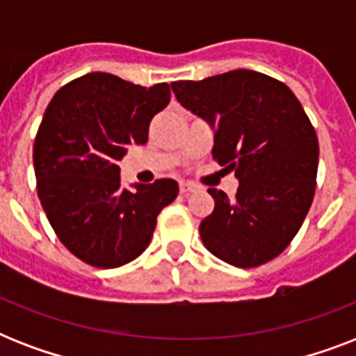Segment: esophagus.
I'll return each instance as SVG.
<instances>
[{"label": "esophagus", "mask_w": 356, "mask_h": 356, "mask_svg": "<svg viewBox=\"0 0 356 356\" xmlns=\"http://www.w3.org/2000/svg\"><path fill=\"white\" fill-rule=\"evenodd\" d=\"M179 190H181V194H192V192H195V190H197V186H195V184H192V183H181L179 184Z\"/></svg>", "instance_id": "esophagus-1"}]
</instances>
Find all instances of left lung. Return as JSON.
<instances>
[{"label":"left lung","instance_id":"8db88e82","mask_svg":"<svg viewBox=\"0 0 356 356\" xmlns=\"http://www.w3.org/2000/svg\"><path fill=\"white\" fill-rule=\"evenodd\" d=\"M184 108L214 129L212 156L234 170L236 195L209 188L214 211L200 225L214 257L257 268L284 251L303 225L316 192L318 136L284 83L253 70L203 81H175Z\"/></svg>","mask_w":356,"mask_h":356}]
</instances>
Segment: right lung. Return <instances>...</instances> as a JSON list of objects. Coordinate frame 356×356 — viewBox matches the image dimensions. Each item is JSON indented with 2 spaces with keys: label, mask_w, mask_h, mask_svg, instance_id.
<instances>
[{
  "label": "right lung",
  "mask_w": 356,
  "mask_h": 356,
  "mask_svg": "<svg viewBox=\"0 0 356 356\" xmlns=\"http://www.w3.org/2000/svg\"><path fill=\"white\" fill-rule=\"evenodd\" d=\"M170 103V86L149 88L92 72L53 96L33 164L36 192L64 248L94 268H118L149 245L159 212L179 194L173 179L123 190L118 161L145 144L149 123Z\"/></svg>",
  "instance_id": "1"
}]
</instances>
